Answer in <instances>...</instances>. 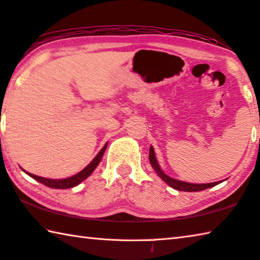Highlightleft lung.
I'll return each mask as SVG.
<instances>
[{
	"instance_id": "obj_1",
	"label": "left lung",
	"mask_w": 260,
	"mask_h": 260,
	"mask_svg": "<svg viewBox=\"0 0 260 260\" xmlns=\"http://www.w3.org/2000/svg\"><path fill=\"white\" fill-rule=\"evenodd\" d=\"M149 160L150 164L152 168L154 169V172L157 173V175L162 179V181L168 184L169 186L175 188L177 191H184V192H198V191H204L206 188H209L217 185V184L221 183V181L219 182H214V183H207V184H196V183H187V182H183L179 181V179H175L171 176H168L167 174H165L162 172V169L160 168L158 160L155 158L154 154V149L153 146H150V151H149Z\"/></svg>"
}]
</instances>
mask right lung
Instances as JSON below:
<instances>
[{
	"label": "right lung",
	"instance_id": "obj_1",
	"mask_svg": "<svg viewBox=\"0 0 260 260\" xmlns=\"http://www.w3.org/2000/svg\"><path fill=\"white\" fill-rule=\"evenodd\" d=\"M108 146V142L105 144V146L100 150V152H99L95 158H94L91 162H89L86 167H85L83 171H81L77 174H75V175L67 177V178H61V179H53V178H45V177H41V176H36L34 174H30L26 171H22L25 172L28 176H30L31 178L36 179L37 182H40L42 184H44V185L52 187V188H70V187H74L78 185V184H81L84 179H86L91 174L94 172V169L98 167V165L100 164L101 159L103 157V153H105V151Z\"/></svg>",
	"mask_w": 260,
	"mask_h": 260
}]
</instances>
